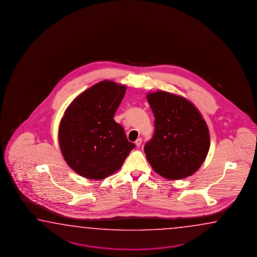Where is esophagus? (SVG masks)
Here are the masks:
<instances>
[{
  "mask_svg": "<svg viewBox=\"0 0 257 257\" xmlns=\"http://www.w3.org/2000/svg\"><path fill=\"white\" fill-rule=\"evenodd\" d=\"M141 139H138L136 141H135V144H136L137 147H140L141 145Z\"/></svg>",
  "mask_w": 257,
  "mask_h": 257,
  "instance_id": "esophagus-1",
  "label": "esophagus"
}]
</instances>
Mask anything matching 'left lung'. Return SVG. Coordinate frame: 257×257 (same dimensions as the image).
<instances>
[{
    "instance_id": "1",
    "label": "left lung",
    "mask_w": 257,
    "mask_h": 257,
    "mask_svg": "<svg viewBox=\"0 0 257 257\" xmlns=\"http://www.w3.org/2000/svg\"><path fill=\"white\" fill-rule=\"evenodd\" d=\"M155 131L144 146L148 161L159 175L181 180L196 172L206 159L210 134L196 106L165 91L149 93Z\"/></svg>"
}]
</instances>
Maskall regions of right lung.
<instances>
[{
	"mask_svg": "<svg viewBox=\"0 0 257 257\" xmlns=\"http://www.w3.org/2000/svg\"><path fill=\"white\" fill-rule=\"evenodd\" d=\"M126 89L113 81H101L66 108L59 125V146L68 166L80 176L105 179L120 169L135 148L113 118Z\"/></svg>",
	"mask_w": 257,
	"mask_h": 257,
	"instance_id": "add662e5",
	"label": "right lung"
}]
</instances>
